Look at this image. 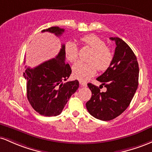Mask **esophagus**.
Instances as JSON below:
<instances>
[{
    "mask_svg": "<svg viewBox=\"0 0 152 152\" xmlns=\"http://www.w3.org/2000/svg\"><path fill=\"white\" fill-rule=\"evenodd\" d=\"M79 83H80V84L81 86H83V87H86L87 86V83H85V82H84V81L80 80Z\"/></svg>",
    "mask_w": 152,
    "mask_h": 152,
    "instance_id": "obj_1",
    "label": "esophagus"
}]
</instances>
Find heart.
Returning a JSON list of instances; mask_svg holds the SVG:
<instances>
[{
	"mask_svg": "<svg viewBox=\"0 0 152 152\" xmlns=\"http://www.w3.org/2000/svg\"><path fill=\"white\" fill-rule=\"evenodd\" d=\"M85 45L93 50L90 55V63L77 62L72 67V75L76 79L85 81L95 75L96 67L99 71L108 69L113 62V54L109 47L101 38L95 34H89L80 39ZM64 53L67 61L75 62L78 56V48L75 42L69 41L64 44Z\"/></svg>",
	"mask_w": 152,
	"mask_h": 152,
	"instance_id": "b5f03b06",
	"label": "heart"
}]
</instances>
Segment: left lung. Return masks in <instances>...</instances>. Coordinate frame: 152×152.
<instances>
[{
  "label": "left lung",
  "mask_w": 152,
  "mask_h": 152,
  "mask_svg": "<svg viewBox=\"0 0 152 152\" xmlns=\"http://www.w3.org/2000/svg\"><path fill=\"white\" fill-rule=\"evenodd\" d=\"M110 39L116 44L113 62L97 78L107 90L100 92L98 87L88 83L92 97L86 103L90 115L105 121L118 117L129 107L139 85V64L132 49L118 37Z\"/></svg>",
  "instance_id": "1"
}]
</instances>
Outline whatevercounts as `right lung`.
Wrapping results in <instances>:
<instances>
[{"label":"right lung","mask_w":152,"mask_h":152,"mask_svg":"<svg viewBox=\"0 0 152 152\" xmlns=\"http://www.w3.org/2000/svg\"><path fill=\"white\" fill-rule=\"evenodd\" d=\"M59 37L64 28L53 26L42 31ZM64 44L55 58L46 61L34 68L25 66L23 77L27 80L28 102L37 113L44 116H57L62 113L66 103L79 88L78 80H67L72 73L69 64L65 63Z\"/></svg>","instance_id":"add662e5"}]
</instances>
